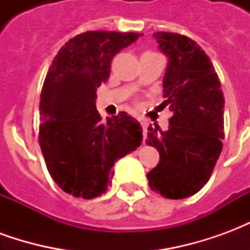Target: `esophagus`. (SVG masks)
<instances>
[{
	"mask_svg": "<svg viewBox=\"0 0 250 250\" xmlns=\"http://www.w3.org/2000/svg\"><path fill=\"white\" fill-rule=\"evenodd\" d=\"M139 122H141L142 128H143V134L146 135V134H147V127H148V123H147L146 119H139Z\"/></svg>",
	"mask_w": 250,
	"mask_h": 250,
	"instance_id": "1",
	"label": "esophagus"
}]
</instances>
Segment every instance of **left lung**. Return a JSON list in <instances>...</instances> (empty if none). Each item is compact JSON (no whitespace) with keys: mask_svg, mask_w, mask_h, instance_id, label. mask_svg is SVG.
Listing matches in <instances>:
<instances>
[{"mask_svg":"<svg viewBox=\"0 0 250 250\" xmlns=\"http://www.w3.org/2000/svg\"><path fill=\"white\" fill-rule=\"evenodd\" d=\"M154 37L168 57L163 105L174 115L166 131L148 127L146 143L158 150L159 163L147 179L165 198H188L208 184L220 157L225 100L214 66L195 41L170 32Z\"/></svg>","mask_w":250,"mask_h":250,"instance_id":"left-lung-1","label":"left lung"}]
</instances>
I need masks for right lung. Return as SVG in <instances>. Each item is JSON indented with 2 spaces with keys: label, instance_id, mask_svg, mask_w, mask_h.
Wrapping results in <instances>:
<instances>
[{
  "label": "right lung",
  "instance_id": "right-lung-1",
  "mask_svg": "<svg viewBox=\"0 0 250 250\" xmlns=\"http://www.w3.org/2000/svg\"><path fill=\"white\" fill-rule=\"evenodd\" d=\"M142 33L91 30L60 48L41 89L39 145L52 179L76 198L105 193L115 162L142 143V127L120 112L107 122L96 109V89L107 83L114 56Z\"/></svg>",
  "mask_w": 250,
  "mask_h": 250
}]
</instances>
